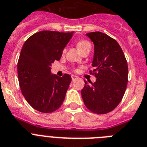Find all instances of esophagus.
Instances as JSON below:
<instances>
[{"mask_svg":"<svg viewBox=\"0 0 147 147\" xmlns=\"http://www.w3.org/2000/svg\"><path fill=\"white\" fill-rule=\"evenodd\" d=\"M78 77L76 76H71V80H72V81H75L76 79H78Z\"/></svg>","mask_w":147,"mask_h":147,"instance_id":"esophagus-1","label":"esophagus"}]
</instances>
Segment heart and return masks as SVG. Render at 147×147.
I'll return each mask as SVG.
<instances>
[{
    "label": "heart",
    "mask_w": 147,
    "mask_h": 147,
    "mask_svg": "<svg viewBox=\"0 0 147 147\" xmlns=\"http://www.w3.org/2000/svg\"><path fill=\"white\" fill-rule=\"evenodd\" d=\"M77 46L78 48L79 49V50L82 52V51H84L86 50V49H90L91 45L90 42L89 41H87V40H86V39H80L79 41L77 42ZM66 51V48H64V49H63V54H65Z\"/></svg>",
    "instance_id": "b5f03b06"
}]
</instances>
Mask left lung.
<instances>
[{
  "mask_svg": "<svg viewBox=\"0 0 147 147\" xmlns=\"http://www.w3.org/2000/svg\"><path fill=\"white\" fill-rule=\"evenodd\" d=\"M94 43V58L90 74L96 81L85 84L81 96L91 112L105 114L112 111L121 102L128 83V64L118 42L102 32L87 34Z\"/></svg>",
  "mask_w": 147,
  "mask_h": 147,
  "instance_id": "obj_1",
  "label": "left lung"
}]
</instances>
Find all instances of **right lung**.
Wrapping results in <instances>:
<instances>
[{
	"instance_id": "obj_1",
	"label": "right lung",
	"mask_w": 147,
	"mask_h": 147,
	"mask_svg": "<svg viewBox=\"0 0 147 147\" xmlns=\"http://www.w3.org/2000/svg\"><path fill=\"white\" fill-rule=\"evenodd\" d=\"M73 32L42 30L30 36L18 58V78L21 91L32 108L52 113L62 105L71 83L69 74H51V63L59 60Z\"/></svg>"
}]
</instances>
